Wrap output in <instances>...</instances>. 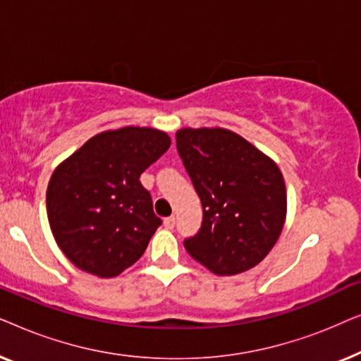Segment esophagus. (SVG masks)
<instances>
[{"mask_svg":"<svg viewBox=\"0 0 361 361\" xmlns=\"http://www.w3.org/2000/svg\"><path fill=\"white\" fill-rule=\"evenodd\" d=\"M174 225H176V216L174 215H171V216H167V219H164V226L167 230L174 228Z\"/></svg>","mask_w":361,"mask_h":361,"instance_id":"esophagus-1","label":"esophagus"}]
</instances>
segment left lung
<instances>
[{
  "label": "left lung",
  "instance_id": "obj_1",
  "mask_svg": "<svg viewBox=\"0 0 361 361\" xmlns=\"http://www.w3.org/2000/svg\"><path fill=\"white\" fill-rule=\"evenodd\" d=\"M176 142L204 209L199 233L184 241L187 253L219 276L255 268L286 221L288 197L278 164L225 128H182Z\"/></svg>",
  "mask_w": 361,
  "mask_h": 361
}]
</instances>
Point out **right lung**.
Returning <instances> with one entry per match:
<instances>
[{"mask_svg":"<svg viewBox=\"0 0 361 361\" xmlns=\"http://www.w3.org/2000/svg\"><path fill=\"white\" fill-rule=\"evenodd\" d=\"M154 128L125 126L90 137L56 167L47 185V219L71 263L115 278L141 258L161 219L140 176L169 149Z\"/></svg>","mask_w":361,"mask_h":361,"instance_id":"add662e5","label":"right lung"}]
</instances>
